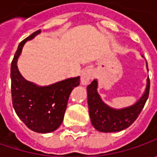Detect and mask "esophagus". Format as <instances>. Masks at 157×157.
I'll list each match as a JSON object with an SVG mask.
<instances>
[{"label":"esophagus","instance_id":"1","mask_svg":"<svg viewBox=\"0 0 157 157\" xmlns=\"http://www.w3.org/2000/svg\"><path fill=\"white\" fill-rule=\"evenodd\" d=\"M94 71L92 69H86L81 74V84L83 86H86L88 85L90 81L94 78Z\"/></svg>","mask_w":157,"mask_h":157}]
</instances>
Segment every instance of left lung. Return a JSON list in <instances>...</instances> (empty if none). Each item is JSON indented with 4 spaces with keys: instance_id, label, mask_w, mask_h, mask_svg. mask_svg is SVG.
I'll list each match as a JSON object with an SVG mask.
<instances>
[{
    "instance_id": "1",
    "label": "left lung",
    "mask_w": 157,
    "mask_h": 157,
    "mask_svg": "<svg viewBox=\"0 0 157 157\" xmlns=\"http://www.w3.org/2000/svg\"><path fill=\"white\" fill-rule=\"evenodd\" d=\"M149 86L150 82L148 78L145 92L136 103L125 108L114 109L102 101L97 91L98 81L94 79L87 86L89 114L93 126L98 131L104 133L119 132L128 128L134 123L144 107L148 98Z\"/></svg>"
}]
</instances>
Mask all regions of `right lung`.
I'll list each match as a JSON object with an SVG mask.
<instances>
[{"mask_svg":"<svg viewBox=\"0 0 157 157\" xmlns=\"http://www.w3.org/2000/svg\"><path fill=\"white\" fill-rule=\"evenodd\" d=\"M41 30H36L18 45L11 63V94L16 114L29 129L36 133H51L59 128L63 120L69 96L79 86V77L71 78L47 86H38L27 81L17 68V59L22 47Z\"/></svg>","mask_w":157,"mask_h":157,"instance_id":"1","label":"right lung"}]
</instances>
